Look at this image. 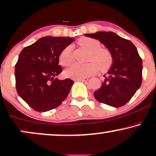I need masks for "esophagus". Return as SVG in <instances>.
I'll return each instance as SVG.
<instances>
[{"label": "esophagus", "instance_id": "34e87169", "mask_svg": "<svg viewBox=\"0 0 156 156\" xmlns=\"http://www.w3.org/2000/svg\"><path fill=\"white\" fill-rule=\"evenodd\" d=\"M76 80H79V81H82V82H87L88 80V78H80V79H77Z\"/></svg>", "mask_w": 156, "mask_h": 156}]
</instances>
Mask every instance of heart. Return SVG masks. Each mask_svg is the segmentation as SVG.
<instances>
[{
    "instance_id": "1",
    "label": "heart",
    "mask_w": 156,
    "mask_h": 156,
    "mask_svg": "<svg viewBox=\"0 0 156 156\" xmlns=\"http://www.w3.org/2000/svg\"><path fill=\"white\" fill-rule=\"evenodd\" d=\"M78 43L80 46L90 51L88 61L93 62L88 64H73L65 71L67 77L73 79H80L95 74L98 68L101 71H104L111 67L113 62L112 53L107 49L101 48L99 41L90 37H83L78 41ZM72 61V47L69 45L60 52L59 62L62 66H68Z\"/></svg>"
}]
</instances>
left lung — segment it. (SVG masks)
<instances>
[{
	"mask_svg": "<svg viewBox=\"0 0 156 156\" xmlns=\"http://www.w3.org/2000/svg\"><path fill=\"white\" fill-rule=\"evenodd\" d=\"M85 36L98 39L113 58L112 66L104 77L101 87L94 93L98 101L114 107L127 104L142 83L143 62L137 48L128 39L112 31H98Z\"/></svg>",
	"mask_w": 156,
	"mask_h": 156,
	"instance_id": "1",
	"label": "left lung"
}]
</instances>
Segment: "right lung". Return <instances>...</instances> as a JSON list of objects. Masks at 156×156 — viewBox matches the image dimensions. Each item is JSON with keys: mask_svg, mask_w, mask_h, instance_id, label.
<instances>
[{"mask_svg": "<svg viewBox=\"0 0 156 156\" xmlns=\"http://www.w3.org/2000/svg\"><path fill=\"white\" fill-rule=\"evenodd\" d=\"M74 41L70 37H44L24 47L15 66L18 94L37 112H47L62 104L73 80L56 78L62 71L59 56Z\"/></svg>", "mask_w": 156, "mask_h": 156, "instance_id": "right-lung-1", "label": "right lung"}]
</instances>
